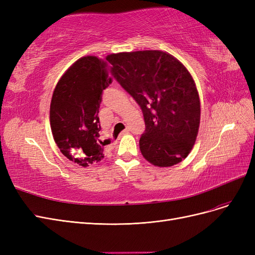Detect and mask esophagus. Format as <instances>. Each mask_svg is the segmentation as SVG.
<instances>
[{
    "mask_svg": "<svg viewBox=\"0 0 255 255\" xmlns=\"http://www.w3.org/2000/svg\"><path fill=\"white\" fill-rule=\"evenodd\" d=\"M129 132V128H127L125 130H122L121 132V135H125V134H127V133H128Z\"/></svg>",
    "mask_w": 255,
    "mask_h": 255,
    "instance_id": "esophagus-1",
    "label": "esophagus"
}]
</instances>
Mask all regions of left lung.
I'll return each instance as SVG.
<instances>
[{
    "label": "left lung",
    "mask_w": 255,
    "mask_h": 255,
    "mask_svg": "<svg viewBox=\"0 0 255 255\" xmlns=\"http://www.w3.org/2000/svg\"><path fill=\"white\" fill-rule=\"evenodd\" d=\"M112 74L143 114L139 139L143 157L170 167L186 157L200 125V100L190 73L163 51H137L107 56Z\"/></svg>",
    "instance_id": "obj_1"
}]
</instances>
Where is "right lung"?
<instances>
[{"instance_id": "right-lung-1", "label": "right lung", "mask_w": 255, "mask_h": 255, "mask_svg": "<svg viewBox=\"0 0 255 255\" xmlns=\"http://www.w3.org/2000/svg\"><path fill=\"white\" fill-rule=\"evenodd\" d=\"M107 63L96 56L76 60L57 83L50 107L54 140L61 153L87 167L104 157L99 109L103 90L112 84Z\"/></svg>"}]
</instances>
